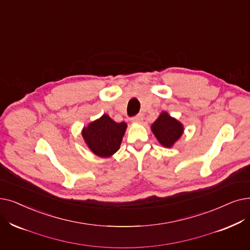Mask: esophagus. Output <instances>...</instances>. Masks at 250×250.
<instances>
[{
    "label": "esophagus",
    "mask_w": 250,
    "mask_h": 250,
    "mask_svg": "<svg viewBox=\"0 0 250 250\" xmlns=\"http://www.w3.org/2000/svg\"><path fill=\"white\" fill-rule=\"evenodd\" d=\"M143 121V115L142 114H137L132 117V122L133 123H141Z\"/></svg>",
    "instance_id": "1"
}]
</instances>
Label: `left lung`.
I'll use <instances>...</instances> for the list:
<instances>
[{"label": "left lung", "instance_id": "8db88e82", "mask_svg": "<svg viewBox=\"0 0 250 250\" xmlns=\"http://www.w3.org/2000/svg\"><path fill=\"white\" fill-rule=\"evenodd\" d=\"M151 128L159 143L165 147H171L184 131L183 125L167 112H162L159 115Z\"/></svg>", "mask_w": 250, "mask_h": 250}]
</instances>
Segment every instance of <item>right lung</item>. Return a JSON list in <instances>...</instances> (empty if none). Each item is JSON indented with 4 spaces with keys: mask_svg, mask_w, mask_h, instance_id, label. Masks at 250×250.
<instances>
[{
    "mask_svg": "<svg viewBox=\"0 0 250 250\" xmlns=\"http://www.w3.org/2000/svg\"><path fill=\"white\" fill-rule=\"evenodd\" d=\"M125 128V123L117 124L104 114L83 129V137L96 155L109 157L119 149Z\"/></svg>",
    "mask_w": 250,
    "mask_h": 250,
    "instance_id": "1",
    "label": "right lung"
}]
</instances>
